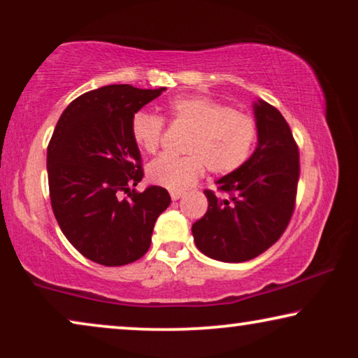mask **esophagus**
Segmentation results:
<instances>
[{
  "mask_svg": "<svg viewBox=\"0 0 358 358\" xmlns=\"http://www.w3.org/2000/svg\"><path fill=\"white\" fill-rule=\"evenodd\" d=\"M182 195H184V192H176V190H173V192H171V199L179 200L180 197H182Z\"/></svg>",
  "mask_w": 358,
  "mask_h": 358,
  "instance_id": "obj_1",
  "label": "esophagus"
}]
</instances>
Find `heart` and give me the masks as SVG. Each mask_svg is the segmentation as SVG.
Here are the masks:
<instances>
[{"label":"heart","instance_id":"heart-1","mask_svg":"<svg viewBox=\"0 0 358 358\" xmlns=\"http://www.w3.org/2000/svg\"><path fill=\"white\" fill-rule=\"evenodd\" d=\"M168 117L174 125L190 130L185 141L187 156H161L148 168L153 184L184 192L202 178L205 169L213 174H231L251 158L259 138L252 115L234 110L223 102L205 96L174 97L168 104ZM164 134L161 117L136 112L131 119V136L146 153L159 150Z\"/></svg>","mask_w":358,"mask_h":358}]
</instances>
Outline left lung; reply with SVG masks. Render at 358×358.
Here are the masks:
<instances>
[{
  "mask_svg": "<svg viewBox=\"0 0 358 358\" xmlns=\"http://www.w3.org/2000/svg\"><path fill=\"white\" fill-rule=\"evenodd\" d=\"M257 148L246 164L217 180L222 199L205 190L208 210L192 224L195 246L222 262H244L282 236L295 210L300 153L275 107L254 102Z\"/></svg>",
  "mask_w": 358,
  "mask_h": 358,
  "instance_id": "1",
  "label": "left lung"
}]
</instances>
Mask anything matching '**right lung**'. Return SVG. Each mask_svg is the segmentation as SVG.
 Listing matches in <instances>:
<instances>
[{
  "label": "right lung",
  "mask_w": 358,
  "mask_h": 358,
  "mask_svg": "<svg viewBox=\"0 0 358 358\" xmlns=\"http://www.w3.org/2000/svg\"><path fill=\"white\" fill-rule=\"evenodd\" d=\"M164 90L110 85L85 92L63 110L48 143V189L57 222L68 241L101 266L143 257L156 220L171 203L159 185L143 192L131 189L143 179L131 119Z\"/></svg>",
  "instance_id": "add662e5"
}]
</instances>
